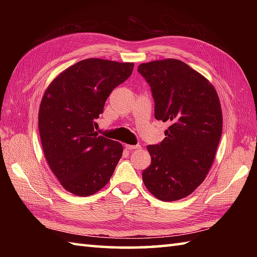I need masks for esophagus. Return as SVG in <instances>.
Returning a JSON list of instances; mask_svg holds the SVG:
<instances>
[{
	"label": "esophagus",
	"instance_id": "34e87169",
	"mask_svg": "<svg viewBox=\"0 0 257 257\" xmlns=\"http://www.w3.org/2000/svg\"><path fill=\"white\" fill-rule=\"evenodd\" d=\"M141 146L140 145H136V146H133V145H125V149L132 151V150H136V149H140Z\"/></svg>",
	"mask_w": 257,
	"mask_h": 257
}]
</instances>
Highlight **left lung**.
I'll return each instance as SVG.
<instances>
[{"label": "left lung", "mask_w": 257, "mask_h": 257, "mask_svg": "<svg viewBox=\"0 0 257 257\" xmlns=\"http://www.w3.org/2000/svg\"><path fill=\"white\" fill-rule=\"evenodd\" d=\"M151 87L155 117L170 127L159 145L148 146L151 165L143 181L149 192L170 202L191 194L204 181L222 135V109L214 87L179 59L140 64Z\"/></svg>", "instance_id": "left-lung-1"}]
</instances>
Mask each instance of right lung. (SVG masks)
<instances>
[{
	"instance_id": "add662e5",
	"label": "right lung",
	"mask_w": 257,
	"mask_h": 257,
	"mask_svg": "<svg viewBox=\"0 0 257 257\" xmlns=\"http://www.w3.org/2000/svg\"><path fill=\"white\" fill-rule=\"evenodd\" d=\"M134 63L87 58L53 79L38 111L43 151L62 187L88 196L109 182L122 145L95 132L110 92L133 73Z\"/></svg>"
}]
</instances>
